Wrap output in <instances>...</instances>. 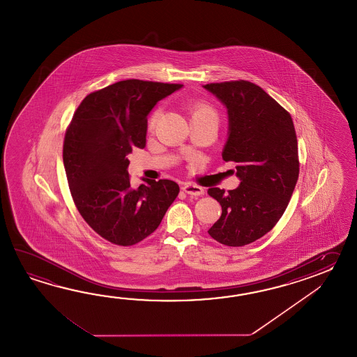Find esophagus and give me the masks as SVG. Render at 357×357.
<instances>
[{
	"label": "esophagus",
	"instance_id": "1",
	"mask_svg": "<svg viewBox=\"0 0 357 357\" xmlns=\"http://www.w3.org/2000/svg\"><path fill=\"white\" fill-rule=\"evenodd\" d=\"M182 189L186 194L192 195V197H200L204 194V189L199 185H194V183H185V186Z\"/></svg>",
	"mask_w": 357,
	"mask_h": 357
}]
</instances>
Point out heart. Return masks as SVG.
Wrapping results in <instances>:
<instances>
[{"mask_svg":"<svg viewBox=\"0 0 357 357\" xmlns=\"http://www.w3.org/2000/svg\"><path fill=\"white\" fill-rule=\"evenodd\" d=\"M157 114H158V112H154L151 116V120H149L151 126L154 125L155 119H157ZM192 117H213V119H217V114H215V111L209 105H206V103H197L191 109V119Z\"/></svg>","mask_w":357,"mask_h":357,"instance_id":"1","label":"heart"}]
</instances>
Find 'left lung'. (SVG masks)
<instances>
[{"label": "left lung", "mask_w": 357, "mask_h": 357, "mask_svg": "<svg viewBox=\"0 0 357 357\" xmlns=\"http://www.w3.org/2000/svg\"><path fill=\"white\" fill-rule=\"evenodd\" d=\"M227 108L222 158L236 162L240 185L211 188L222 215L208 234L227 246H243L268 234L289 205L298 178L296 131L291 114L246 80L204 85Z\"/></svg>", "instance_id": "8db88e82"}]
</instances>
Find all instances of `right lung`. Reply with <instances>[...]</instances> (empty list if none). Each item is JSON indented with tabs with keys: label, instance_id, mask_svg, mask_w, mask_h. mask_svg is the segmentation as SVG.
<instances>
[{
	"label": "right lung",
	"instance_id": "obj_1",
	"mask_svg": "<svg viewBox=\"0 0 357 357\" xmlns=\"http://www.w3.org/2000/svg\"><path fill=\"white\" fill-rule=\"evenodd\" d=\"M182 84L122 80L88 94L77 107L63 140L68 188L84 220L120 246L140 243L160 226L180 192L172 180L130 186L128 155L143 149L148 114Z\"/></svg>",
	"mask_w": 357,
	"mask_h": 357
}]
</instances>
